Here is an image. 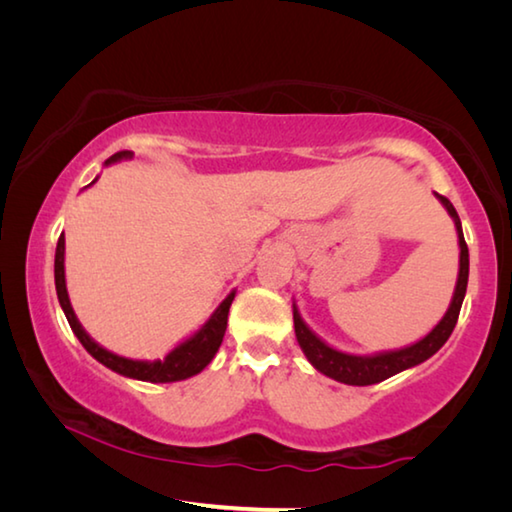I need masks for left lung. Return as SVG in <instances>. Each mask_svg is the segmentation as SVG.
<instances>
[{"instance_id":"obj_1","label":"left lung","mask_w":512,"mask_h":512,"mask_svg":"<svg viewBox=\"0 0 512 512\" xmlns=\"http://www.w3.org/2000/svg\"><path fill=\"white\" fill-rule=\"evenodd\" d=\"M436 198L443 203L447 214L452 216V221L456 225V235H458V248H461V253H458L456 289H454L452 302H449V307L445 311V316L440 318V323L433 327L427 336H422L420 341H415L411 345H404V348L384 350V352H375V354H350V352H341V350L332 348V345L320 339L316 332H311L309 325L300 316L298 305L293 302V327H296L298 345L302 348V352H305V357L309 359L311 366H314L318 372H323L325 377L341 381V384H348V386L379 384V381L393 377V375H397V372L409 370L413 366H418V363L427 361L440 348H443L449 336H452L458 314H461L465 291H467L470 253H467L461 219H458L454 205L440 194H436Z\"/></svg>"}]
</instances>
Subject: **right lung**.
Wrapping results in <instances>:
<instances>
[{
  "instance_id": "1",
  "label": "right lung",
  "mask_w": 512,
  "mask_h": 512,
  "mask_svg": "<svg viewBox=\"0 0 512 512\" xmlns=\"http://www.w3.org/2000/svg\"><path fill=\"white\" fill-rule=\"evenodd\" d=\"M131 158H133L131 151H119L106 160V167L119 160H131ZM54 280H56V293H58L60 307H63L67 323L76 334V339L81 341L83 348L88 350L99 363H103V366L115 370L117 375L140 379V381H151V384H171V381H183L198 375V372H201L207 363L214 359V354L221 348L225 327H228V311H230L232 300H235V291H230L221 305L214 309V314L201 325V329H196L189 339L178 343L164 359L140 361V359L119 357V354L103 348V345H99L88 332H85L83 325L79 323V318H76L72 302H69L67 284H65V235H60L58 246H56Z\"/></svg>"
}]
</instances>
